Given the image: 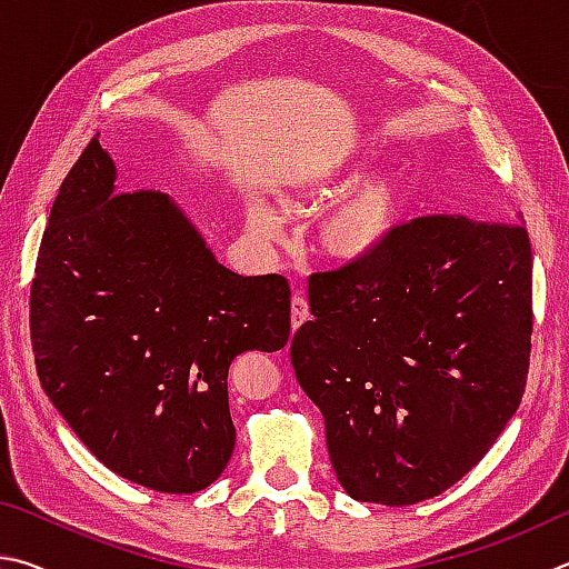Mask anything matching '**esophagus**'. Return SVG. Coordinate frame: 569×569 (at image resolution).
Instances as JSON below:
<instances>
[{
    "label": "esophagus",
    "mask_w": 569,
    "mask_h": 569,
    "mask_svg": "<svg viewBox=\"0 0 569 569\" xmlns=\"http://www.w3.org/2000/svg\"><path fill=\"white\" fill-rule=\"evenodd\" d=\"M307 320H310V305H307L302 295H295L292 297V330H297V327L305 325Z\"/></svg>",
    "instance_id": "1"
}]
</instances>
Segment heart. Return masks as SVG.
Returning a JSON list of instances; mask_svg holds the SVG:
<instances>
[{"label": "heart", "mask_w": 569, "mask_h": 569, "mask_svg": "<svg viewBox=\"0 0 569 569\" xmlns=\"http://www.w3.org/2000/svg\"><path fill=\"white\" fill-rule=\"evenodd\" d=\"M367 157L365 144H340L279 189L284 207L295 212H315L331 202L317 219L315 237L317 249L342 267L367 264L382 254L410 207V179L402 164L385 162L355 177ZM244 219L259 239H282V219L267 204H247Z\"/></svg>", "instance_id": "heart-1"}]
</instances>
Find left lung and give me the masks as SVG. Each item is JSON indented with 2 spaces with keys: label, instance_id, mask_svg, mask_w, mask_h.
I'll return each instance as SVG.
<instances>
[{
  "label": "left lung",
  "instance_id": "8db88e82",
  "mask_svg": "<svg viewBox=\"0 0 569 569\" xmlns=\"http://www.w3.org/2000/svg\"><path fill=\"white\" fill-rule=\"evenodd\" d=\"M290 347L352 500L405 507L452 487L520 407L532 249L517 224L412 219L372 262L310 277Z\"/></svg>",
  "mask_w": 569,
  "mask_h": 569
}]
</instances>
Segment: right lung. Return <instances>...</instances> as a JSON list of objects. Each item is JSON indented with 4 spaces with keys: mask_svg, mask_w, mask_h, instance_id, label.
I'll use <instances>...</instances> for the list:
<instances>
[{
    "mask_svg": "<svg viewBox=\"0 0 569 569\" xmlns=\"http://www.w3.org/2000/svg\"><path fill=\"white\" fill-rule=\"evenodd\" d=\"M34 365L99 462L169 495L212 485L234 450L227 375L290 337L282 274L217 262L164 192H117L94 137L49 212L29 297Z\"/></svg>",
    "mask_w": 569,
    "mask_h": 569,
    "instance_id": "obj_1",
    "label": "right lung"
}]
</instances>
